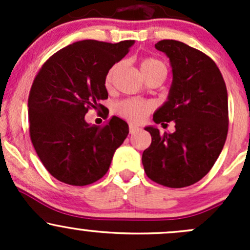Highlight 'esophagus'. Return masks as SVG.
<instances>
[{
    "mask_svg": "<svg viewBox=\"0 0 250 250\" xmlns=\"http://www.w3.org/2000/svg\"><path fill=\"white\" fill-rule=\"evenodd\" d=\"M139 129H140V128L138 127V125H132V123H130V125H129V132H130V134H133V133L138 132V130H139Z\"/></svg>",
    "mask_w": 250,
    "mask_h": 250,
    "instance_id": "1",
    "label": "esophagus"
}]
</instances>
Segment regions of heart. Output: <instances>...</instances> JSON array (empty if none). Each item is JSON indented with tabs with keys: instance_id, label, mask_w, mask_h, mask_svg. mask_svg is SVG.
Segmentation results:
<instances>
[{
	"instance_id": "obj_1",
	"label": "heart",
	"mask_w": 250,
	"mask_h": 250,
	"mask_svg": "<svg viewBox=\"0 0 250 250\" xmlns=\"http://www.w3.org/2000/svg\"><path fill=\"white\" fill-rule=\"evenodd\" d=\"M116 70H117V65L112 66L109 70L106 75V85H110L111 81H112L113 75H115ZM140 70L141 74H151V72L156 71H163L166 72V66L162 62L157 59H153V58H147V59H144L140 64ZM152 106H151L150 103L141 102V100L137 99H128L123 100V102L118 103L116 105V111L120 113L121 116H123L127 120L132 121V122H140L144 120L146 115L150 112Z\"/></svg>"
}]
</instances>
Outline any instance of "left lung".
<instances>
[{
    "mask_svg": "<svg viewBox=\"0 0 250 250\" xmlns=\"http://www.w3.org/2000/svg\"><path fill=\"white\" fill-rule=\"evenodd\" d=\"M155 48L169 58L173 81L153 122L173 121L175 132L162 135L155 125L145 127L152 140L141 161L155 183L185 188L211 169L225 145L228 90L219 67L204 53L174 40L157 42Z\"/></svg>",
    "mask_w": 250,
    "mask_h": 250,
    "instance_id": "1",
    "label": "left lung"
}]
</instances>
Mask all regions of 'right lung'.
I'll list each match as a JSON object with an SVG mask.
<instances>
[{
	"instance_id": "obj_1",
	"label": "right lung",
	"mask_w": 250,
	"mask_h": 250,
	"mask_svg": "<svg viewBox=\"0 0 250 250\" xmlns=\"http://www.w3.org/2000/svg\"><path fill=\"white\" fill-rule=\"evenodd\" d=\"M133 44L132 40L75 42L52 55L34 80L27 102L30 137L46 169L62 183L84 186L99 180L127 138L122 118L113 116L99 128L84 116L107 99V72Z\"/></svg>"
}]
</instances>
